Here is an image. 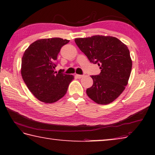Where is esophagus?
<instances>
[{
  "label": "esophagus",
  "instance_id": "1",
  "mask_svg": "<svg viewBox=\"0 0 155 155\" xmlns=\"http://www.w3.org/2000/svg\"><path fill=\"white\" fill-rule=\"evenodd\" d=\"M75 77L77 78H82L84 75H78V74H77V75H75Z\"/></svg>",
  "mask_w": 155,
  "mask_h": 155
}]
</instances>
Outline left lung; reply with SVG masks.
<instances>
[{
  "label": "left lung",
  "mask_w": 155,
  "mask_h": 155,
  "mask_svg": "<svg viewBox=\"0 0 155 155\" xmlns=\"http://www.w3.org/2000/svg\"><path fill=\"white\" fill-rule=\"evenodd\" d=\"M75 42L79 49L101 70L92 75L93 85L86 91L92 101L107 104L115 101L125 89L130 75L132 61L125 44L116 37L94 35L78 38Z\"/></svg>",
  "instance_id": "obj_1"
}]
</instances>
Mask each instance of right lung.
<instances>
[{"label": "right lung", "mask_w": 155, "mask_h": 155, "mask_svg": "<svg viewBox=\"0 0 155 155\" xmlns=\"http://www.w3.org/2000/svg\"><path fill=\"white\" fill-rule=\"evenodd\" d=\"M70 40L61 38L36 40L25 51L21 73L30 91L39 101L53 103L62 98L74 76L54 71L58 55Z\"/></svg>", "instance_id": "obj_1"}]
</instances>
